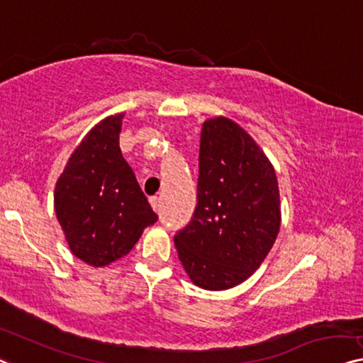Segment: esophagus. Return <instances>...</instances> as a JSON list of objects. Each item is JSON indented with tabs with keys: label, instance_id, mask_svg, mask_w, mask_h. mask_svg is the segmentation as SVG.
<instances>
[{
	"label": "esophagus",
	"instance_id": "1",
	"mask_svg": "<svg viewBox=\"0 0 363 363\" xmlns=\"http://www.w3.org/2000/svg\"><path fill=\"white\" fill-rule=\"evenodd\" d=\"M150 203H151V207H153L155 212H158V210H160V199L158 197H151Z\"/></svg>",
	"mask_w": 363,
	"mask_h": 363
}]
</instances>
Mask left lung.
<instances>
[{"label": "left lung", "mask_w": 363, "mask_h": 363, "mask_svg": "<svg viewBox=\"0 0 363 363\" xmlns=\"http://www.w3.org/2000/svg\"><path fill=\"white\" fill-rule=\"evenodd\" d=\"M279 182L272 163L240 123L207 118L200 133L197 207L174 236L192 284L228 290L261 267L277 240Z\"/></svg>", "instance_id": "1"}]
</instances>
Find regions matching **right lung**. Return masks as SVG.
Returning <instances> with one entry per match:
<instances>
[{
	"mask_svg": "<svg viewBox=\"0 0 363 363\" xmlns=\"http://www.w3.org/2000/svg\"><path fill=\"white\" fill-rule=\"evenodd\" d=\"M123 116H107L84 135L53 192L69 251L91 267H106L127 256L143 230L158 220L122 156Z\"/></svg>",
	"mask_w": 363,
	"mask_h": 363,
	"instance_id": "right-lung-1",
	"label": "right lung"
}]
</instances>
